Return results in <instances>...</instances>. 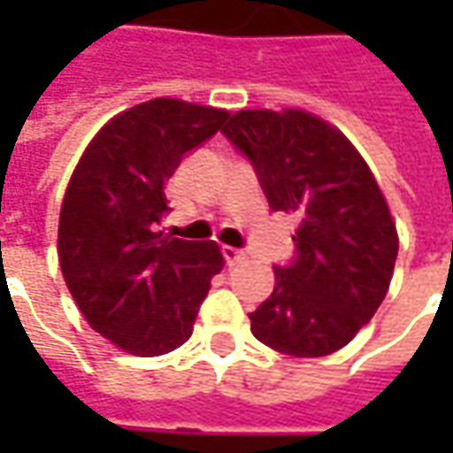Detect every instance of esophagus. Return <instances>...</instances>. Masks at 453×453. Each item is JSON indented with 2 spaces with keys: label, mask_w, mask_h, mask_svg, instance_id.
<instances>
[{
  "label": "esophagus",
  "mask_w": 453,
  "mask_h": 453,
  "mask_svg": "<svg viewBox=\"0 0 453 453\" xmlns=\"http://www.w3.org/2000/svg\"><path fill=\"white\" fill-rule=\"evenodd\" d=\"M224 259H226L229 265H236V262L244 259V252H242V250H234V247H224Z\"/></svg>",
  "instance_id": "34e87169"
}]
</instances>
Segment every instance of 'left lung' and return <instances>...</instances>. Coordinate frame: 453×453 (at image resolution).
<instances>
[{"instance_id": "1", "label": "left lung", "mask_w": 453, "mask_h": 453, "mask_svg": "<svg viewBox=\"0 0 453 453\" xmlns=\"http://www.w3.org/2000/svg\"><path fill=\"white\" fill-rule=\"evenodd\" d=\"M221 133L250 156L274 211L295 214L297 257L274 270L272 295L250 312L254 338L295 357L345 348L391 288L398 232L365 158L318 115L252 108Z\"/></svg>"}]
</instances>
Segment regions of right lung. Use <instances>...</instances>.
Segmentation results:
<instances>
[{
	"mask_svg": "<svg viewBox=\"0 0 453 453\" xmlns=\"http://www.w3.org/2000/svg\"><path fill=\"white\" fill-rule=\"evenodd\" d=\"M229 111L153 97L111 118L82 150L60 209L58 257L88 325L123 353L176 350L194 333L224 257L161 232L165 181Z\"/></svg>",
	"mask_w": 453,
	"mask_h": 453,
	"instance_id": "obj_1",
	"label": "right lung"
}]
</instances>
